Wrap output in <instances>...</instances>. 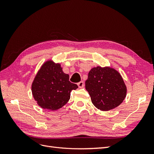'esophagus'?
Here are the masks:
<instances>
[{"instance_id":"34e87169","label":"esophagus","mask_w":154,"mask_h":154,"mask_svg":"<svg viewBox=\"0 0 154 154\" xmlns=\"http://www.w3.org/2000/svg\"><path fill=\"white\" fill-rule=\"evenodd\" d=\"M78 87L79 88H82V87H84V82H80L79 83H78Z\"/></svg>"}]
</instances>
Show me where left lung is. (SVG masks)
<instances>
[{
  "instance_id": "left-lung-1",
  "label": "left lung",
  "mask_w": 154,
  "mask_h": 154,
  "mask_svg": "<svg viewBox=\"0 0 154 154\" xmlns=\"http://www.w3.org/2000/svg\"><path fill=\"white\" fill-rule=\"evenodd\" d=\"M92 103L102 111L113 109L122 103L127 87L120 74L110 67L92 68L85 81Z\"/></svg>"
}]
</instances>
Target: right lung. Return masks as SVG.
Listing matches in <instances>:
<instances>
[{"label": "right lung", "instance_id": "add662e5", "mask_svg": "<svg viewBox=\"0 0 154 154\" xmlns=\"http://www.w3.org/2000/svg\"><path fill=\"white\" fill-rule=\"evenodd\" d=\"M69 76L65 74L59 63L46 62L36 75L31 89L32 96L42 108L55 110L66 105L71 92L78 88L69 82Z\"/></svg>", "mask_w": 154, "mask_h": 154}]
</instances>
